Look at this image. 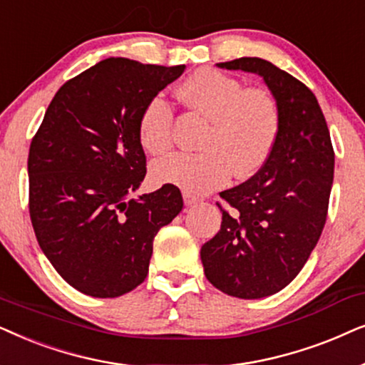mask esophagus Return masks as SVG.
<instances>
[{"label":"esophagus","instance_id":"esophagus-1","mask_svg":"<svg viewBox=\"0 0 365 365\" xmlns=\"http://www.w3.org/2000/svg\"><path fill=\"white\" fill-rule=\"evenodd\" d=\"M183 202H185V205H195V203L198 202V198L197 197H193L192 193H188V192H183Z\"/></svg>","mask_w":365,"mask_h":365}]
</instances>
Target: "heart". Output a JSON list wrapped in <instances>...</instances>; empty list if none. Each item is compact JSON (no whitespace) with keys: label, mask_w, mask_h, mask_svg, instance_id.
Here are the masks:
<instances>
[{"label":"heart","mask_w":365,"mask_h":365,"mask_svg":"<svg viewBox=\"0 0 365 365\" xmlns=\"http://www.w3.org/2000/svg\"><path fill=\"white\" fill-rule=\"evenodd\" d=\"M178 96L193 113L208 120L198 153H175L152 165V178L188 193H205L233 177L245 178L264 167L279 137L280 111L274 95L247 86L225 73L203 68L178 86ZM173 108L163 96L145 105L138 138L150 155L173 145Z\"/></svg>","instance_id":"b5f03b06"}]
</instances>
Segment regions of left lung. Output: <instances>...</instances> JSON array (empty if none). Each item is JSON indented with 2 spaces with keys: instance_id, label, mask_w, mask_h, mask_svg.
I'll return each instance as SVG.
<instances>
[{
  "instance_id": "1",
  "label": "left lung",
  "mask_w": 365,
  "mask_h": 365,
  "mask_svg": "<svg viewBox=\"0 0 365 365\" xmlns=\"http://www.w3.org/2000/svg\"><path fill=\"white\" fill-rule=\"evenodd\" d=\"M257 73L279 105V137L259 172L220 192V230L200 250L208 282L223 294L262 299L292 282L327 220L334 148L315 95L262 58L218 63Z\"/></svg>"
}]
</instances>
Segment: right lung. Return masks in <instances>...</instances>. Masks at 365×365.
Here are the masks:
<instances>
[{"label":"right lung","mask_w":365,"mask_h":365,"mask_svg":"<svg viewBox=\"0 0 365 365\" xmlns=\"http://www.w3.org/2000/svg\"><path fill=\"white\" fill-rule=\"evenodd\" d=\"M185 65L106 58L68 80L30 145L36 240L71 287L120 297L145 280L153 239L183 208L177 187L133 198L147 175L140 115Z\"/></svg>","instance_id":"1"}]
</instances>
